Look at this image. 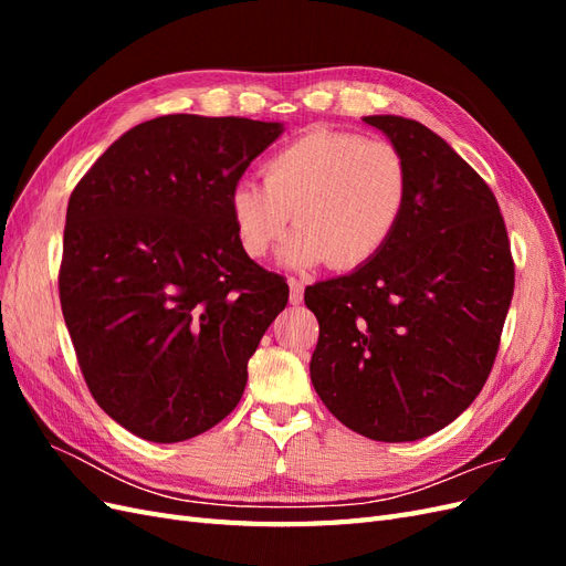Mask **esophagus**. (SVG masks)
<instances>
[{
  "label": "esophagus",
  "instance_id": "34e87169",
  "mask_svg": "<svg viewBox=\"0 0 566 566\" xmlns=\"http://www.w3.org/2000/svg\"><path fill=\"white\" fill-rule=\"evenodd\" d=\"M287 287H290V304H300L304 300V285L295 279H290Z\"/></svg>",
  "mask_w": 566,
  "mask_h": 566
}]
</instances>
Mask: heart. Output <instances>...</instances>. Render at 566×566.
I'll list each match as a JSON object with an SVG mask.
<instances>
[{"mask_svg": "<svg viewBox=\"0 0 566 566\" xmlns=\"http://www.w3.org/2000/svg\"><path fill=\"white\" fill-rule=\"evenodd\" d=\"M408 188V165L397 146L312 129L271 153L264 184H235L229 208L238 243L252 260L276 245L293 212L297 229L281 245L279 262L287 269L328 262L352 271L391 241Z\"/></svg>", "mask_w": 566, "mask_h": 566, "instance_id": "obj_1", "label": "heart"}]
</instances>
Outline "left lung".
<instances>
[{
	"label": "left lung",
	"mask_w": 566,
	"mask_h": 566,
	"mask_svg": "<svg viewBox=\"0 0 566 566\" xmlns=\"http://www.w3.org/2000/svg\"><path fill=\"white\" fill-rule=\"evenodd\" d=\"M408 165V202L373 262L304 290L318 318L312 382L331 413L375 441L443 430L482 391L515 290L491 188L424 125L368 115Z\"/></svg>",
	"instance_id": "1"
}]
</instances>
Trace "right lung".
Masks as SVG:
<instances>
[{
  "instance_id": "obj_1",
  "label": "right lung",
  "mask_w": 566,
  "mask_h": 566,
  "mask_svg": "<svg viewBox=\"0 0 566 566\" xmlns=\"http://www.w3.org/2000/svg\"><path fill=\"white\" fill-rule=\"evenodd\" d=\"M248 117L163 115L125 132L67 202L61 310L96 403L156 443L241 401L287 285L243 252L231 191L283 134Z\"/></svg>"
}]
</instances>
